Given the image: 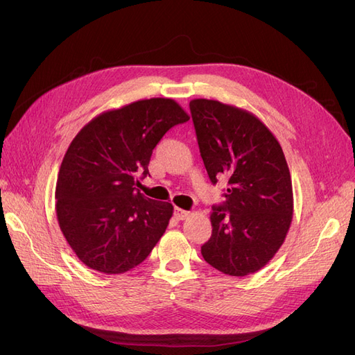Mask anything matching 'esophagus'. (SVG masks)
I'll return each instance as SVG.
<instances>
[{
  "label": "esophagus",
  "instance_id": "1",
  "mask_svg": "<svg viewBox=\"0 0 355 355\" xmlns=\"http://www.w3.org/2000/svg\"><path fill=\"white\" fill-rule=\"evenodd\" d=\"M188 216H189V211L182 210V209H179V207H175V218H176V219L184 220V219H187Z\"/></svg>",
  "mask_w": 355,
  "mask_h": 355
}]
</instances>
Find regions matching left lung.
Listing matches in <instances>:
<instances>
[{
	"label": "left lung",
	"instance_id": "1",
	"mask_svg": "<svg viewBox=\"0 0 355 355\" xmlns=\"http://www.w3.org/2000/svg\"><path fill=\"white\" fill-rule=\"evenodd\" d=\"M189 108L211 184L228 179L201 254L227 275L253 274L275 256L293 219L292 178L282 145L259 118L234 105L194 99Z\"/></svg>",
	"mask_w": 355,
	"mask_h": 355
}]
</instances>
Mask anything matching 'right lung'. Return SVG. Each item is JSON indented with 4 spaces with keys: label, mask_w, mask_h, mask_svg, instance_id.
Returning <instances> with one entry per match:
<instances>
[{
    "label": "right lung",
    "mask_w": 355,
    "mask_h": 355,
    "mask_svg": "<svg viewBox=\"0 0 355 355\" xmlns=\"http://www.w3.org/2000/svg\"><path fill=\"white\" fill-rule=\"evenodd\" d=\"M189 115L173 99L151 98L105 111L73 137L60 164L56 214L78 259L103 274L142 263L173 214L170 202L144 197L153 149Z\"/></svg>",
    "instance_id": "1"
}]
</instances>
